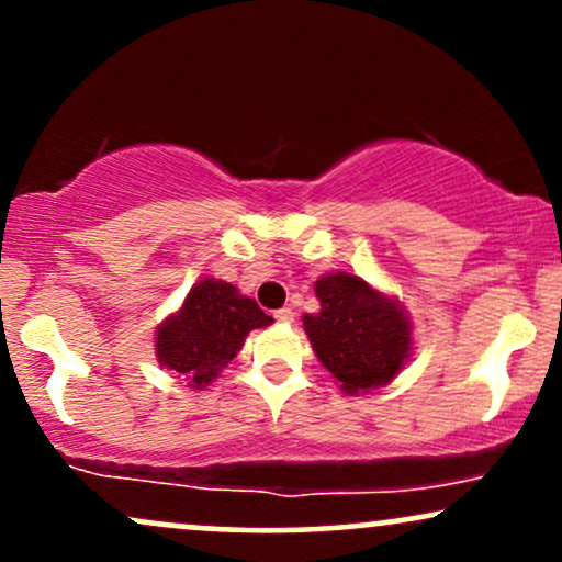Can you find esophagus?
I'll return each mask as SVG.
<instances>
[{"mask_svg":"<svg viewBox=\"0 0 562 562\" xmlns=\"http://www.w3.org/2000/svg\"><path fill=\"white\" fill-rule=\"evenodd\" d=\"M293 317H295V312L293 308H280V312H274V319L277 322H293Z\"/></svg>","mask_w":562,"mask_h":562,"instance_id":"esophagus-1","label":"esophagus"}]
</instances>
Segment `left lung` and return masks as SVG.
Masks as SVG:
<instances>
[{
    "instance_id": "left-lung-1",
    "label": "left lung",
    "mask_w": 562,
    "mask_h": 562,
    "mask_svg": "<svg viewBox=\"0 0 562 562\" xmlns=\"http://www.w3.org/2000/svg\"><path fill=\"white\" fill-rule=\"evenodd\" d=\"M314 293L319 314H306L314 353L346 393L372 391L391 383L412 348V325L404 308L378 293L362 277L335 272L319 277Z\"/></svg>"
}]
</instances>
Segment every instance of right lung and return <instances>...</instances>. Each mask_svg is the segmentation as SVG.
<instances>
[{
    "label": "right lung",
    "instance_id": "add662e5",
    "mask_svg": "<svg viewBox=\"0 0 562 562\" xmlns=\"http://www.w3.org/2000/svg\"><path fill=\"white\" fill-rule=\"evenodd\" d=\"M267 325L272 317L254 299L229 282L205 277L187 293L182 308L158 327V362L200 391L235 359L245 335Z\"/></svg>",
    "mask_w": 562,
    "mask_h": 562
}]
</instances>
